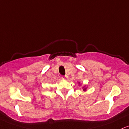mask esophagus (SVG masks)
<instances>
[{
	"label": "esophagus",
	"mask_w": 129,
	"mask_h": 129,
	"mask_svg": "<svg viewBox=\"0 0 129 129\" xmlns=\"http://www.w3.org/2000/svg\"><path fill=\"white\" fill-rule=\"evenodd\" d=\"M66 78H67V76H63V78H63V79H66Z\"/></svg>",
	"instance_id": "obj_1"
}]
</instances>
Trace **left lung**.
<instances>
[{
  "label": "left lung",
  "instance_id": "left-lung-1",
  "mask_svg": "<svg viewBox=\"0 0 129 129\" xmlns=\"http://www.w3.org/2000/svg\"><path fill=\"white\" fill-rule=\"evenodd\" d=\"M78 83H79V85H81L80 84V82H78ZM82 88H83V91H86V90H87V86L86 85H84V86H83V87H82Z\"/></svg>",
  "mask_w": 129,
  "mask_h": 129
}]
</instances>
